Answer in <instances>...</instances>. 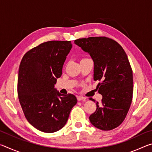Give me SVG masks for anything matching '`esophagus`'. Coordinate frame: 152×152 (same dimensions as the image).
Segmentation results:
<instances>
[{
    "mask_svg": "<svg viewBox=\"0 0 152 152\" xmlns=\"http://www.w3.org/2000/svg\"><path fill=\"white\" fill-rule=\"evenodd\" d=\"M77 99H78V101H86V98L84 97V96H77Z\"/></svg>",
    "mask_w": 152,
    "mask_h": 152,
    "instance_id": "1",
    "label": "esophagus"
}]
</instances>
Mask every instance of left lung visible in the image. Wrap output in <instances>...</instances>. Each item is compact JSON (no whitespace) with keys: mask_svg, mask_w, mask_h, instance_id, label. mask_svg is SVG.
Returning <instances> with one entry per match:
<instances>
[{"mask_svg":"<svg viewBox=\"0 0 152 152\" xmlns=\"http://www.w3.org/2000/svg\"><path fill=\"white\" fill-rule=\"evenodd\" d=\"M74 43L93 60L94 80L99 81L96 89L102 96L101 104L96 101L90 121L103 131L119 127L127 116L133 92V72L125 51L116 41L107 37L82 38Z\"/></svg>","mask_w":152,"mask_h":152,"instance_id":"1","label":"left lung"}]
</instances>
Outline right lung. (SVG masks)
<instances>
[{
    "mask_svg": "<svg viewBox=\"0 0 152 152\" xmlns=\"http://www.w3.org/2000/svg\"><path fill=\"white\" fill-rule=\"evenodd\" d=\"M72 46L70 41L42 43L28 51L20 61L17 82L19 102L28 122L41 132L61 129L77 103L74 94H61L54 88Z\"/></svg>",
    "mask_w": 152,
    "mask_h": 152,
    "instance_id": "add662e5",
    "label": "right lung"
}]
</instances>
